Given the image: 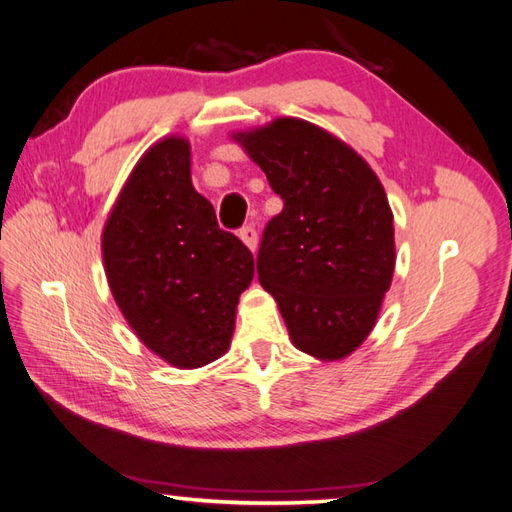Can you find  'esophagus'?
Listing matches in <instances>:
<instances>
[{
    "label": "esophagus",
    "mask_w": 512,
    "mask_h": 512,
    "mask_svg": "<svg viewBox=\"0 0 512 512\" xmlns=\"http://www.w3.org/2000/svg\"><path fill=\"white\" fill-rule=\"evenodd\" d=\"M237 235H240V240L255 253V248H257V231H255L253 224H246V227H242Z\"/></svg>",
    "instance_id": "34e87169"
}]
</instances>
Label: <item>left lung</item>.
<instances>
[{
    "mask_svg": "<svg viewBox=\"0 0 512 512\" xmlns=\"http://www.w3.org/2000/svg\"><path fill=\"white\" fill-rule=\"evenodd\" d=\"M235 139L283 200L261 235V288L296 349L340 360L371 334L395 270L384 187L358 152L310 122L281 117Z\"/></svg>",
    "mask_w": 512,
    "mask_h": 512,
    "instance_id": "left-lung-1",
    "label": "left lung"
}]
</instances>
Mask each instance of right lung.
<instances>
[{"instance_id": "obj_1", "label": "right lung", "mask_w": 512, "mask_h": 512, "mask_svg": "<svg viewBox=\"0 0 512 512\" xmlns=\"http://www.w3.org/2000/svg\"><path fill=\"white\" fill-rule=\"evenodd\" d=\"M102 255L115 303L159 358L198 368L229 349L255 261L194 189L185 139H163L139 159L106 220Z\"/></svg>"}]
</instances>
